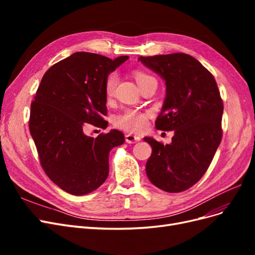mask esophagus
Listing matches in <instances>:
<instances>
[{
    "label": "esophagus",
    "mask_w": 255,
    "mask_h": 255,
    "mask_svg": "<svg viewBox=\"0 0 255 255\" xmlns=\"http://www.w3.org/2000/svg\"><path fill=\"white\" fill-rule=\"evenodd\" d=\"M140 139H141V138L139 136L134 135V134H128V135H126V141L128 143H135L137 141H139Z\"/></svg>",
    "instance_id": "34e87169"
}]
</instances>
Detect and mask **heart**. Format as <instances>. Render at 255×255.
<instances>
[{"label":"heart","instance_id":"heart-1","mask_svg":"<svg viewBox=\"0 0 255 255\" xmlns=\"http://www.w3.org/2000/svg\"><path fill=\"white\" fill-rule=\"evenodd\" d=\"M137 83L141 81L152 78V76L145 74L143 72H137L136 75ZM118 83V75L117 73H111L105 80V94L107 98H112L115 94L116 86ZM148 113L142 112L135 109H128L122 113L118 114L114 119V125L119 128L128 130L133 133H140L145 129L146 125H148Z\"/></svg>","mask_w":255,"mask_h":255}]
</instances>
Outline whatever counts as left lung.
<instances>
[{
  "instance_id": "8db88e82",
  "label": "left lung",
  "mask_w": 255,
  "mask_h": 255,
  "mask_svg": "<svg viewBox=\"0 0 255 255\" xmlns=\"http://www.w3.org/2000/svg\"><path fill=\"white\" fill-rule=\"evenodd\" d=\"M138 61L165 81L166 97L155 127L174 132L169 144L143 138L152 148L146 175L161 190L184 191L201 179L221 141L223 104L217 84L188 54L140 56Z\"/></svg>"
}]
</instances>
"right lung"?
Masks as SVG:
<instances>
[{
  "instance_id": "1",
  "label": "right lung",
  "mask_w": 255,
  "mask_h": 255,
  "mask_svg": "<svg viewBox=\"0 0 255 255\" xmlns=\"http://www.w3.org/2000/svg\"><path fill=\"white\" fill-rule=\"evenodd\" d=\"M128 56L111 59L76 52L44 73L30 104L29 132L50 180L74 196L96 190L109 176V155L125 142L118 129L98 137L85 123L106 128L105 80Z\"/></svg>"
}]
</instances>
